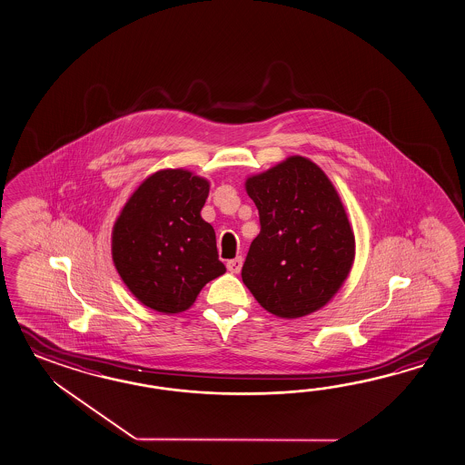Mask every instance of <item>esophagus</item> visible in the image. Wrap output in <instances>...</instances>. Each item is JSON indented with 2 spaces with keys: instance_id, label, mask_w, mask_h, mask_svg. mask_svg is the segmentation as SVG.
<instances>
[{
  "instance_id": "esophagus-1",
  "label": "esophagus",
  "mask_w": 465,
  "mask_h": 465,
  "mask_svg": "<svg viewBox=\"0 0 465 465\" xmlns=\"http://www.w3.org/2000/svg\"><path fill=\"white\" fill-rule=\"evenodd\" d=\"M242 263H243V259H242V257L232 259V261L227 262V269L232 273H238L242 271Z\"/></svg>"
}]
</instances>
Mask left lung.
Instances as JSON below:
<instances>
[{"mask_svg": "<svg viewBox=\"0 0 465 465\" xmlns=\"http://www.w3.org/2000/svg\"><path fill=\"white\" fill-rule=\"evenodd\" d=\"M261 233L250 243L242 279L263 309L302 317L324 306L351 271L352 235L324 171L302 156L247 180Z\"/></svg>", "mask_w": 465, "mask_h": 465, "instance_id": "1", "label": "left lung"}]
</instances>
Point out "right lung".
<instances>
[{
    "instance_id": "add662e5",
    "label": "right lung",
    "mask_w": 465,
    "mask_h": 465,
    "mask_svg": "<svg viewBox=\"0 0 465 465\" xmlns=\"http://www.w3.org/2000/svg\"><path fill=\"white\" fill-rule=\"evenodd\" d=\"M208 192V182L190 171H158L117 218L114 263L144 306L166 314L186 311L204 283L227 271L215 230L200 215Z\"/></svg>"
}]
</instances>
